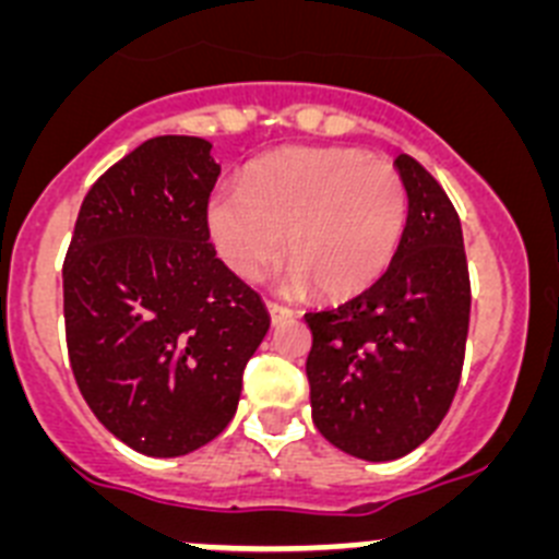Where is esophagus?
<instances>
[{"label": "esophagus", "mask_w": 559, "mask_h": 559, "mask_svg": "<svg viewBox=\"0 0 559 559\" xmlns=\"http://www.w3.org/2000/svg\"><path fill=\"white\" fill-rule=\"evenodd\" d=\"M269 313H271V322H285V319H290V316H294V310L285 308V305H280V302H269Z\"/></svg>", "instance_id": "34e87169"}]
</instances>
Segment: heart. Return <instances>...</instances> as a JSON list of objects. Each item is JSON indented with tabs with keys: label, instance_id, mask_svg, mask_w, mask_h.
<instances>
[{
	"label": "heart",
	"instance_id": "obj_1",
	"mask_svg": "<svg viewBox=\"0 0 559 559\" xmlns=\"http://www.w3.org/2000/svg\"><path fill=\"white\" fill-rule=\"evenodd\" d=\"M406 210V185L389 162L358 147H280L210 201L206 224L218 257L243 280L283 257L288 231L290 280L353 296L389 269Z\"/></svg>",
	"mask_w": 559,
	"mask_h": 559
}]
</instances>
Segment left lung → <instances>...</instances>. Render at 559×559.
Instances as JSON below:
<instances>
[{"label":"left lung","mask_w":559,"mask_h":559,"mask_svg":"<svg viewBox=\"0 0 559 559\" xmlns=\"http://www.w3.org/2000/svg\"><path fill=\"white\" fill-rule=\"evenodd\" d=\"M408 195L397 251L364 294L305 313L310 408L328 442L367 462L423 445L445 419L462 378L471 274L462 224L426 167L400 153Z\"/></svg>","instance_id":"8db88e82"}]
</instances>
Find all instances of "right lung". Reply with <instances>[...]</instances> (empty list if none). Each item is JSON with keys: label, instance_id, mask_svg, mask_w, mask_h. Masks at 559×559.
I'll list each match as a JSON object with an SVG mask.
<instances>
[{"label": "right lung", "instance_id": "obj_1", "mask_svg": "<svg viewBox=\"0 0 559 559\" xmlns=\"http://www.w3.org/2000/svg\"><path fill=\"white\" fill-rule=\"evenodd\" d=\"M199 136H153L83 199L63 260L72 374L103 426L145 456H185L237 412L269 310L210 243L221 176Z\"/></svg>", "mask_w": 559, "mask_h": 559}]
</instances>
